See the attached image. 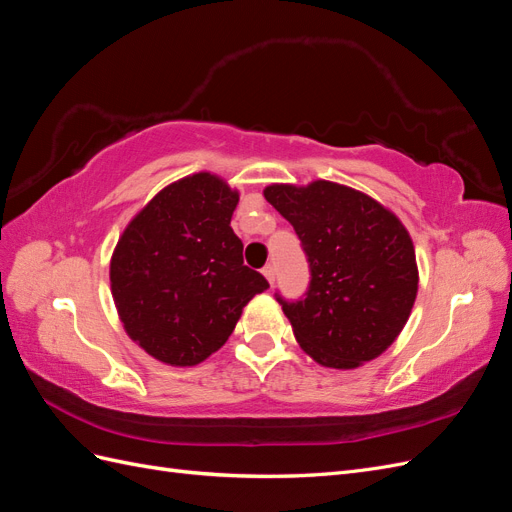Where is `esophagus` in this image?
<instances>
[{
    "label": "esophagus",
    "mask_w": 512,
    "mask_h": 512,
    "mask_svg": "<svg viewBox=\"0 0 512 512\" xmlns=\"http://www.w3.org/2000/svg\"><path fill=\"white\" fill-rule=\"evenodd\" d=\"M262 275H265V277H267V282L273 286V282H275V267H273V265L262 267Z\"/></svg>",
    "instance_id": "esophagus-1"
}]
</instances>
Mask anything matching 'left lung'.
Wrapping results in <instances>:
<instances>
[{
  "instance_id": "left-lung-1",
  "label": "left lung",
  "mask_w": 512,
  "mask_h": 512,
  "mask_svg": "<svg viewBox=\"0 0 512 512\" xmlns=\"http://www.w3.org/2000/svg\"><path fill=\"white\" fill-rule=\"evenodd\" d=\"M265 198L297 232L309 288L280 301L299 346L324 367L354 369L389 348L418 290L414 245L397 215L333 181L273 183Z\"/></svg>"
}]
</instances>
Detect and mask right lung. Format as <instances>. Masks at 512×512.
<instances>
[{
    "instance_id": "add662e5",
    "label": "right lung",
    "mask_w": 512,
    "mask_h": 512,
    "mask_svg": "<svg viewBox=\"0 0 512 512\" xmlns=\"http://www.w3.org/2000/svg\"><path fill=\"white\" fill-rule=\"evenodd\" d=\"M239 192L211 173L166 185L134 215L111 258L123 329L153 359L175 367L220 350L243 307L269 282L243 265L230 228Z\"/></svg>"
}]
</instances>
